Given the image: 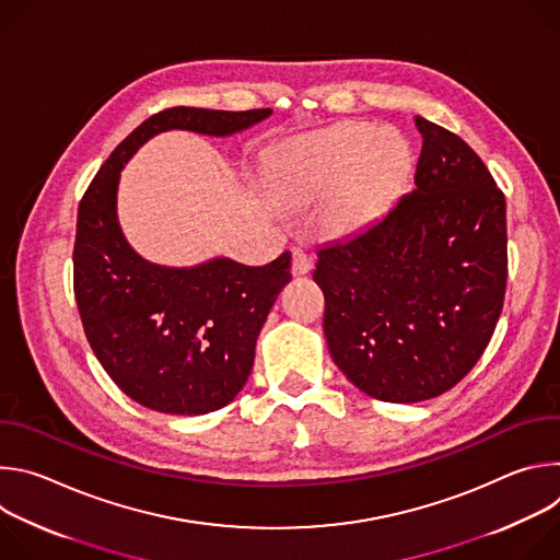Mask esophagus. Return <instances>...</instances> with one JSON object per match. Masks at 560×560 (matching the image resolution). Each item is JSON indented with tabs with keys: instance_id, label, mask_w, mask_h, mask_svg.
Returning a JSON list of instances; mask_svg holds the SVG:
<instances>
[{
	"instance_id": "1",
	"label": "esophagus",
	"mask_w": 560,
	"mask_h": 560,
	"mask_svg": "<svg viewBox=\"0 0 560 560\" xmlns=\"http://www.w3.org/2000/svg\"><path fill=\"white\" fill-rule=\"evenodd\" d=\"M310 268H312L310 257H307L303 250L294 248V250H292V275H294V277H303V275L310 272Z\"/></svg>"
}]
</instances>
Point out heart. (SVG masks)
Returning a JSON list of instances; mask_svg holds the SVG:
<instances>
[{"instance_id":"obj_1","label":"heart","mask_w":560,"mask_h":560,"mask_svg":"<svg viewBox=\"0 0 560 560\" xmlns=\"http://www.w3.org/2000/svg\"><path fill=\"white\" fill-rule=\"evenodd\" d=\"M412 145L396 128L346 121L290 139L277 162V190L288 203L326 199L324 225L335 236L365 230L401 195Z\"/></svg>"}]
</instances>
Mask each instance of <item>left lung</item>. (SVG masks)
<instances>
[{
	"label": "left lung",
	"mask_w": 560,
	"mask_h": 560,
	"mask_svg": "<svg viewBox=\"0 0 560 560\" xmlns=\"http://www.w3.org/2000/svg\"><path fill=\"white\" fill-rule=\"evenodd\" d=\"M415 188L368 230L318 250L337 368L387 404L454 387L481 359L508 281L505 197L460 137L415 117Z\"/></svg>",
	"instance_id": "8db88e82"
}]
</instances>
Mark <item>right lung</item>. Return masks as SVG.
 <instances>
[{
    "label": "right lung",
    "instance_id": "obj_1",
    "mask_svg": "<svg viewBox=\"0 0 560 560\" xmlns=\"http://www.w3.org/2000/svg\"><path fill=\"white\" fill-rule=\"evenodd\" d=\"M272 115L171 108L137 126L106 159L77 212L74 299L89 343L108 376L143 408L199 417L244 389L257 337L290 281L292 255L266 266L212 257L197 266L143 259L119 225L124 166L152 137L190 130L232 137Z\"/></svg>",
    "mask_w": 560,
    "mask_h": 560
}]
</instances>
